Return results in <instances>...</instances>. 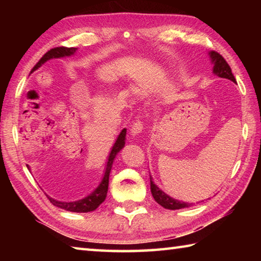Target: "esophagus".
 Listing matches in <instances>:
<instances>
[{"label": "esophagus", "instance_id": "esophagus-1", "mask_svg": "<svg viewBox=\"0 0 261 261\" xmlns=\"http://www.w3.org/2000/svg\"><path fill=\"white\" fill-rule=\"evenodd\" d=\"M144 124H143V122H140V121H136L134 124H132V126H131V130H130V135L132 136V137H135V136H138L141 131L144 130V126H143Z\"/></svg>", "mask_w": 261, "mask_h": 261}]
</instances>
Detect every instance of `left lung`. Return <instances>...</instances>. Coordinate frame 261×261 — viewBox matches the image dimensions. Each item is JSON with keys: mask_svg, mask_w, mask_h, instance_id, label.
Returning <instances> with one entry per match:
<instances>
[{"mask_svg": "<svg viewBox=\"0 0 261 261\" xmlns=\"http://www.w3.org/2000/svg\"><path fill=\"white\" fill-rule=\"evenodd\" d=\"M210 57L212 60V63L214 64L213 67V72L219 76L220 78H226L231 81L233 83H236V79L233 77V74L231 72V69L229 67V64L227 63V61L223 59L222 55H220L219 53L216 51H210ZM149 179H151V192L152 196L159 205H161L162 207H165L167 210H180V208H185V207H189L190 204L189 202H184V201H179L176 200L174 198H171L166 194L162 190L159 189L154 182L152 180V177L149 176Z\"/></svg>", "mask_w": 261, "mask_h": 261, "instance_id": "1", "label": "left lung"}]
</instances>
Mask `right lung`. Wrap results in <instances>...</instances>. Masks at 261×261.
I'll use <instances>...</instances> for the list:
<instances>
[{
  "instance_id": "add662e5",
  "label": "right lung",
  "mask_w": 261,
  "mask_h": 261,
  "mask_svg": "<svg viewBox=\"0 0 261 261\" xmlns=\"http://www.w3.org/2000/svg\"><path fill=\"white\" fill-rule=\"evenodd\" d=\"M76 50H77V48H73V47L53 48V49L48 50L46 54L41 57L40 61L35 64L33 70H37L38 68H40L41 65L45 63V62H47L48 60L60 59V57H65V56H71L74 54V53H76ZM125 136H126V129H123L121 131V134L118 135L117 139H116V141H115L114 146L112 148V152H110V154H109L103 178H102V180H101V183L99 184V187L96 188L94 191L90 194V196L83 198V199H81V200L70 201V202L59 201V200L53 199V198H50V197H48V199L50 200L51 204L56 207H60V208H62V210L69 211V212H76V213H87V212H92V211L98 208V207L105 201L106 197H107L110 170H112L114 159L116 158L117 153L120 152L123 147H124Z\"/></svg>"
}]
</instances>
